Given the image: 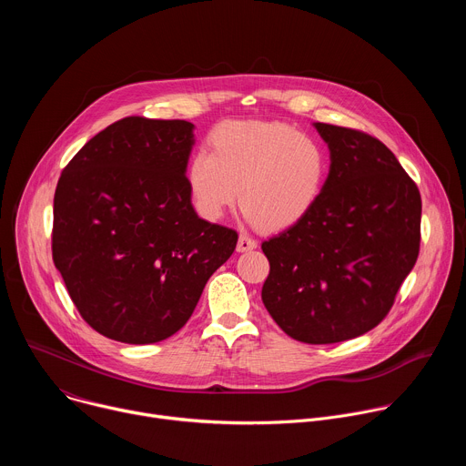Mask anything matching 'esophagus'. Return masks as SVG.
Wrapping results in <instances>:
<instances>
[{"instance_id": "esophagus-1", "label": "esophagus", "mask_w": 466, "mask_h": 466, "mask_svg": "<svg viewBox=\"0 0 466 466\" xmlns=\"http://www.w3.org/2000/svg\"><path fill=\"white\" fill-rule=\"evenodd\" d=\"M256 239L250 238L248 234H239V239H238V250L239 252H247V250H252L256 248Z\"/></svg>"}]
</instances>
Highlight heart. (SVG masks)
Here are the masks:
<instances>
[{
	"instance_id": "heart-1",
	"label": "heart",
	"mask_w": 466,
	"mask_h": 466,
	"mask_svg": "<svg viewBox=\"0 0 466 466\" xmlns=\"http://www.w3.org/2000/svg\"><path fill=\"white\" fill-rule=\"evenodd\" d=\"M208 146L210 153L193 155L186 167L191 201L207 219H219L239 197L248 221L265 230H286L320 201L328 151L291 125L230 119L214 128Z\"/></svg>"
}]
</instances>
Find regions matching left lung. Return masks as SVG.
<instances>
[{
	"instance_id": "left-lung-1",
	"label": "left lung",
	"mask_w": 466,
	"mask_h": 466,
	"mask_svg": "<svg viewBox=\"0 0 466 466\" xmlns=\"http://www.w3.org/2000/svg\"><path fill=\"white\" fill-rule=\"evenodd\" d=\"M329 149L324 193L299 225L261 243V300L297 341L329 345L378 326L420 248L422 201L396 157L361 130L313 123Z\"/></svg>"
}]
</instances>
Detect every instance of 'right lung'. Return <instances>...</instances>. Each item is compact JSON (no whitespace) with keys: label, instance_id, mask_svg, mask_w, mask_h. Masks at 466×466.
<instances>
[{"label":"right lung","instance_id":"obj_1","mask_svg":"<svg viewBox=\"0 0 466 466\" xmlns=\"http://www.w3.org/2000/svg\"><path fill=\"white\" fill-rule=\"evenodd\" d=\"M193 123L123 117L64 167L53 198V261L101 336L149 345L191 317L238 232L198 218L186 167Z\"/></svg>","mask_w":466,"mask_h":466}]
</instances>
